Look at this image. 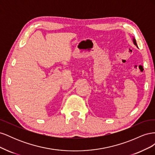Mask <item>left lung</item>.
Here are the masks:
<instances>
[{"instance_id":"obj_1","label":"left lung","mask_w":155,"mask_h":155,"mask_svg":"<svg viewBox=\"0 0 155 155\" xmlns=\"http://www.w3.org/2000/svg\"><path fill=\"white\" fill-rule=\"evenodd\" d=\"M133 43L134 44V45H136L138 47V45H137V41H136V39H134V38H133Z\"/></svg>"}]
</instances>
